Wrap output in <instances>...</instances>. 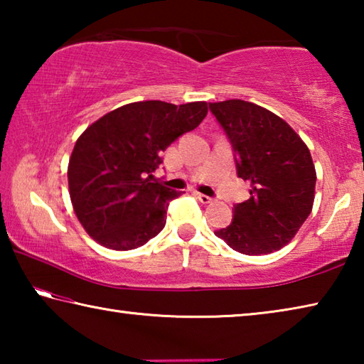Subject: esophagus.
Returning <instances> with one entry per match:
<instances>
[{
  "label": "esophagus",
  "mask_w": 364,
  "mask_h": 364,
  "mask_svg": "<svg viewBox=\"0 0 364 364\" xmlns=\"http://www.w3.org/2000/svg\"><path fill=\"white\" fill-rule=\"evenodd\" d=\"M194 196L202 202V204H210V202L213 200L210 196H205V194H202V193H197V191L194 193Z\"/></svg>",
  "instance_id": "obj_1"
}]
</instances>
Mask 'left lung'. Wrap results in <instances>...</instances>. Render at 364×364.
<instances>
[{
    "instance_id": "left-lung-1",
    "label": "left lung",
    "mask_w": 364,
    "mask_h": 364,
    "mask_svg": "<svg viewBox=\"0 0 364 364\" xmlns=\"http://www.w3.org/2000/svg\"><path fill=\"white\" fill-rule=\"evenodd\" d=\"M230 139L237 176L252 183L250 197L234 205L232 220L215 231L232 250L267 255L297 234L315 200L316 171L306 144L281 117L257 104H208Z\"/></svg>"
}]
</instances>
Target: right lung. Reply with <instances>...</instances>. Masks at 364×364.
I'll list each match as a JSON object with an SVG mask.
<instances>
[{"label": "right lung", "mask_w": 364, "mask_h": 364, "mask_svg": "<svg viewBox=\"0 0 364 364\" xmlns=\"http://www.w3.org/2000/svg\"><path fill=\"white\" fill-rule=\"evenodd\" d=\"M205 115L207 102L141 101L86 128L72 151L67 176L73 210L95 241L132 250L164 230L170 200L183 193L152 183L151 173L162 164V151Z\"/></svg>", "instance_id": "right-lung-1"}]
</instances>
